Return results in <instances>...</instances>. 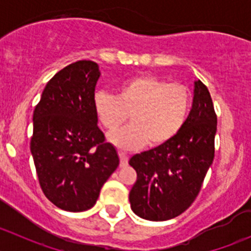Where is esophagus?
I'll return each mask as SVG.
<instances>
[{
	"label": "esophagus",
	"mask_w": 251,
	"mask_h": 251,
	"mask_svg": "<svg viewBox=\"0 0 251 251\" xmlns=\"http://www.w3.org/2000/svg\"><path fill=\"white\" fill-rule=\"evenodd\" d=\"M119 158H120V166L121 168H124V166H126L128 164V156L126 155L125 153H123V151H119Z\"/></svg>",
	"instance_id": "1"
}]
</instances>
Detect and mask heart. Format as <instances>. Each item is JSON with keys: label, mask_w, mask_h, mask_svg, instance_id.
<instances>
[{"label": "heart", "mask_w": 251, "mask_h": 251, "mask_svg": "<svg viewBox=\"0 0 251 251\" xmlns=\"http://www.w3.org/2000/svg\"><path fill=\"white\" fill-rule=\"evenodd\" d=\"M98 121L109 132L127 121L131 125L109 136L119 148H155L170 142L181 131L191 109V95L179 83L155 76H136L121 83L118 95L98 91L93 97Z\"/></svg>", "instance_id": "obj_1"}]
</instances>
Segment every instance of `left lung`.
<instances>
[{
	"label": "left lung",
	"instance_id": "left-lung-1",
	"mask_svg": "<svg viewBox=\"0 0 251 251\" xmlns=\"http://www.w3.org/2000/svg\"><path fill=\"white\" fill-rule=\"evenodd\" d=\"M217 118L211 96L194 82L192 109L178 133L166 144L136 154L128 164L137 173L130 191L131 209L149 221H166L196 201L215 156Z\"/></svg>",
	"mask_w": 251,
	"mask_h": 251
}]
</instances>
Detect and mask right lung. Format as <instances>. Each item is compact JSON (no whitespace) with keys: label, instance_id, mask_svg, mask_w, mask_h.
Wrapping results in <instances>:
<instances>
[{"label":"right lung","instance_id":"add662e5","mask_svg":"<svg viewBox=\"0 0 251 251\" xmlns=\"http://www.w3.org/2000/svg\"><path fill=\"white\" fill-rule=\"evenodd\" d=\"M97 63L78 60L47 82L34 110L30 151L42 192L65 211L91 209L119 166L93 109Z\"/></svg>","mask_w":251,"mask_h":251}]
</instances>
